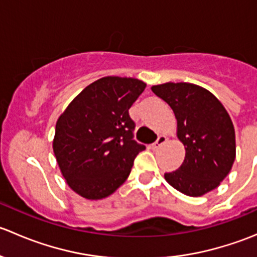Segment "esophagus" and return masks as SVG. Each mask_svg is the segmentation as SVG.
Listing matches in <instances>:
<instances>
[{"label":"esophagus","instance_id":"obj_1","mask_svg":"<svg viewBox=\"0 0 257 257\" xmlns=\"http://www.w3.org/2000/svg\"><path fill=\"white\" fill-rule=\"evenodd\" d=\"M165 142H167V137H165V136H159V137H158L157 142H155V143H153V144H152V149L157 150L158 148H159L160 145L164 144Z\"/></svg>","mask_w":257,"mask_h":257}]
</instances>
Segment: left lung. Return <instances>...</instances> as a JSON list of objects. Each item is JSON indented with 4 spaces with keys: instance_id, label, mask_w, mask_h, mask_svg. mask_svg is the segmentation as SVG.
Returning <instances> with one entry per match:
<instances>
[{
    "instance_id": "left-lung-1",
    "label": "left lung",
    "mask_w": 257,
    "mask_h": 257,
    "mask_svg": "<svg viewBox=\"0 0 257 257\" xmlns=\"http://www.w3.org/2000/svg\"><path fill=\"white\" fill-rule=\"evenodd\" d=\"M152 90L174 112L177 136L185 147L183 164L165 173V180L188 196L214 190L230 173L236 155L229 113L212 93L193 83L169 82L153 85Z\"/></svg>"
}]
</instances>
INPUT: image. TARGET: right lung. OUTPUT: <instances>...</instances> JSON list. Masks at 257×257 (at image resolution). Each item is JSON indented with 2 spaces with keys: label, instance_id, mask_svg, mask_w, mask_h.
I'll return each mask as SVG.
<instances>
[{
  "label": "right lung",
  "instance_id": "add662e5",
  "mask_svg": "<svg viewBox=\"0 0 257 257\" xmlns=\"http://www.w3.org/2000/svg\"><path fill=\"white\" fill-rule=\"evenodd\" d=\"M143 80L103 77L85 87L56 123L53 152L69 188L89 200L113 194L145 149L133 139L129 108L143 93Z\"/></svg>",
  "mask_w": 257,
  "mask_h": 257
}]
</instances>
